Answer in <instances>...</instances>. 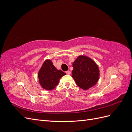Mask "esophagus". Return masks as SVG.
Returning a JSON list of instances; mask_svg holds the SVG:
<instances>
[{"label": "esophagus", "mask_w": 132, "mask_h": 132, "mask_svg": "<svg viewBox=\"0 0 132 132\" xmlns=\"http://www.w3.org/2000/svg\"><path fill=\"white\" fill-rule=\"evenodd\" d=\"M66 73L67 74H70V73H71V72H70V70H67V71H66Z\"/></svg>", "instance_id": "1"}]
</instances>
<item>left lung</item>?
Instances as JSON below:
<instances>
[{
    "mask_svg": "<svg viewBox=\"0 0 132 132\" xmlns=\"http://www.w3.org/2000/svg\"><path fill=\"white\" fill-rule=\"evenodd\" d=\"M71 77L77 85L83 90H87L94 86L99 79V69L93 60L81 55L73 63Z\"/></svg>",
    "mask_w": 132,
    "mask_h": 132,
    "instance_id": "left-lung-1",
    "label": "left lung"
}]
</instances>
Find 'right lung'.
<instances>
[{
	"label": "right lung",
	"instance_id": "add662e5",
	"mask_svg": "<svg viewBox=\"0 0 132 132\" xmlns=\"http://www.w3.org/2000/svg\"><path fill=\"white\" fill-rule=\"evenodd\" d=\"M64 75L65 73L55 68L51 61L46 60L39 71L38 77L43 88L51 90L57 86L60 78Z\"/></svg>",
	"mask_w": 132,
	"mask_h": 132
}]
</instances>
